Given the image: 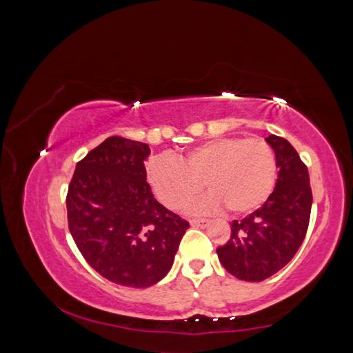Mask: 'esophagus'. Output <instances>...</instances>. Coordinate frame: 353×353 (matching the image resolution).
Here are the masks:
<instances>
[{"instance_id": "1", "label": "esophagus", "mask_w": 353, "mask_h": 353, "mask_svg": "<svg viewBox=\"0 0 353 353\" xmlns=\"http://www.w3.org/2000/svg\"><path fill=\"white\" fill-rule=\"evenodd\" d=\"M208 223H210L208 219H192L191 220V225L197 226V228H205Z\"/></svg>"}]
</instances>
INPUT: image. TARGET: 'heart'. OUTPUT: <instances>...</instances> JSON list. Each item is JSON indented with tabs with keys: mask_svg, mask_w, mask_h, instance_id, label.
<instances>
[{
	"mask_svg": "<svg viewBox=\"0 0 353 353\" xmlns=\"http://www.w3.org/2000/svg\"><path fill=\"white\" fill-rule=\"evenodd\" d=\"M279 165L263 139L222 137L191 150L181 161L154 159L147 177L151 190L170 210H182L205 188L211 194L192 206L217 211L225 206L234 216L260 208L272 194Z\"/></svg>",
	"mask_w": 353,
	"mask_h": 353,
	"instance_id": "b5f03b06",
	"label": "heart"
}]
</instances>
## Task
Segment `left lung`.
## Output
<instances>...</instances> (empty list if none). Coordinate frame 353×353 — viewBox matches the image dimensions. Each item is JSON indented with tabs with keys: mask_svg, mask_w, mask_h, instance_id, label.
Masks as SVG:
<instances>
[{
	"mask_svg": "<svg viewBox=\"0 0 353 353\" xmlns=\"http://www.w3.org/2000/svg\"><path fill=\"white\" fill-rule=\"evenodd\" d=\"M279 165L275 190L257 211L231 223V237L217 248L220 263L234 277L263 281L285 268L306 237L312 190L309 172L285 137H266Z\"/></svg>",
	"mask_w": 353,
	"mask_h": 353,
	"instance_id": "1",
	"label": "left lung"
}]
</instances>
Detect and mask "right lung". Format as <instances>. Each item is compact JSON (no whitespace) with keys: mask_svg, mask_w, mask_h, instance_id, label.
<instances>
[{"mask_svg":"<svg viewBox=\"0 0 353 353\" xmlns=\"http://www.w3.org/2000/svg\"><path fill=\"white\" fill-rule=\"evenodd\" d=\"M147 143L112 136L76 163L67 192L68 230L103 279L148 288L172 266L190 223L154 199Z\"/></svg>","mask_w":353,"mask_h":353,"instance_id":"1","label":"right lung"}]
</instances>
